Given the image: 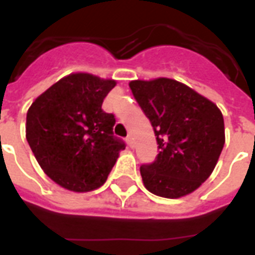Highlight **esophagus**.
I'll list each match as a JSON object with an SVG mask.
<instances>
[{"label": "esophagus", "instance_id": "34e87169", "mask_svg": "<svg viewBox=\"0 0 255 255\" xmlns=\"http://www.w3.org/2000/svg\"><path fill=\"white\" fill-rule=\"evenodd\" d=\"M127 144L129 145V147H133V141H132V136H128L127 137Z\"/></svg>", "mask_w": 255, "mask_h": 255}]
</instances>
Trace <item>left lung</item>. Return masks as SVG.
I'll list each match as a JSON object with an SVG mask.
<instances>
[{"label": "left lung", "mask_w": 255, "mask_h": 255, "mask_svg": "<svg viewBox=\"0 0 255 255\" xmlns=\"http://www.w3.org/2000/svg\"><path fill=\"white\" fill-rule=\"evenodd\" d=\"M151 122L159 155L141 165L144 186L164 198H180L201 186L216 168L225 144L220 108L189 86L169 78L129 82Z\"/></svg>", "instance_id": "1"}]
</instances>
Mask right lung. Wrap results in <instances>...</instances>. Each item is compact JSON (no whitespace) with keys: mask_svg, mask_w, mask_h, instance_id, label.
Here are the masks:
<instances>
[{"mask_svg":"<svg viewBox=\"0 0 255 255\" xmlns=\"http://www.w3.org/2000/svg\"><path fill=\"white\" fill-rule=\"evenodd\" d=\"M114 79L73 73L37 96L26 115V139L39 167L62 188L103 185L126 145L112 133L115 118L102 110Z\"/></svg>","mask_w":255,"mask_h":255,"instance_id":"add662e5","label":"right lung"}]
</instances>
